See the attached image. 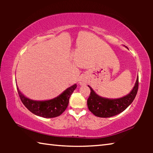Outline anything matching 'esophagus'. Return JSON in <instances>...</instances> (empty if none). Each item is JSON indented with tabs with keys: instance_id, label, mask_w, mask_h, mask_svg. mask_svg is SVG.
I'll use <instances>...</instances> for the list:
<instances>
[{
	"instance_id": "obj_1",
	"label": "esophagus",
	"mask_w": 153,
	"mask_h": 153,
	"mask_svg": "<svg viewBox=\"0 0 153 153\" xmlns=\"http://www.w3.org/2000/svg\"><path fill=\"white\" fill-rule=\"evenodd\" d=\"M79 84L81 85V86H83V85H86L87 84V79L86 77H80V79H79Z\"/></svg>"
}]
</instances>
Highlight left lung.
<instances>
[{
	"mask_svg": "<svg viewBox=\"0 0 153 153\" xmlns=\"http://www.w3.org/2000/svg\"><path fill=\"white\" fill-rule=\"evenodd\" d=\"M88 87L90 94L87 100V104L90 112L99 117H110L122 112L133 102L138 90V77L131 92L126 97L117 99L100 97L96 94L91 87Z\"/></svg>",
	"mask_w": 153,
	"mask_h": 153,
	"instance_id": "1",
	"label": "left lung"
}]
</instances>
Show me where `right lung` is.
I'll list each match as a JSON object with an SVG mask.
<instances>
[{"label": "right lung", "instance_id": "add662e5", "mask_svg": "<svg viewBox=\"0 0 153 153\" xmlns=\"http://www.w3.org/2000/svg\"><path fill=\"white\" fill-rule=\"evenodd\" d=\"M77 85L69 87V88L53 99L44 101H36L24 97L17 88L20 99L28 110L32 113L45 118H52L59 116L63 113L69 104V100Z\"/></svg>", "mask_w": 153, "mask_h": 153}]
</instances>
